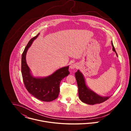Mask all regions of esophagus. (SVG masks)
Instances as JSON below:
<instances>
[{"label": "esophagus", "mask_w": 131, "mask_h": 131, "mask_svg": "<svg viewBox=\"0 0 131 131\" xmlns=\"http://www.w3.org/2000/svg\"><path fill=\"white\" fill-rule=\"evenodd\" d=\"M77 67V65L76 64H74V63H72L70 64V66H69V68L71 69H74V68H76Z\"/></svg>", "instance_id": "1"}]
</instances>
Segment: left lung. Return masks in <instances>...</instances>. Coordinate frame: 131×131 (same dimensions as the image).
Listing matches in <instances>:
<instances>
[{"label":"left lung","instance_id":"obj_1","mask_svg":"<svg viewBox=\"0 0 131 131\" xmlns=\"http://www.w3.org/2000/svg\"><path fill=\"white\" fill-rule=\"evenodd\" d=\"M111 45L113 47V51L116 53V55L118 57V54L112 41ZM75 77L78 87L79 97L82 102L89 105H94L96 104L102 103L107 100L110 97V96H103L100 95L94 91L92 90L87 85L83 74L80 70L78 69L75 73Z\"/></svg>","mask_w":131,"mask_h":131}]
</instances>
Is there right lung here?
Here are the masks:
<instances>
[{"label":"right lung","mask_w":131,"mask_h":131,"mask_svg":"<svg viewBox=\"0 0 131 131\" xmlns=\"http://www.w3.org/2000/svg\"><path fill=\"white\" fill-rule=\"evenodd\" d=\"M40 33L31 38L22 55L21 72L24 85L28 92L36 99L43 102H51L57 99L60 93L61 80L69 74V66L57 69L47 77H34L26 60L27 52Z\"/></svg>","instance_id":"obj_1"}]
</instances>
